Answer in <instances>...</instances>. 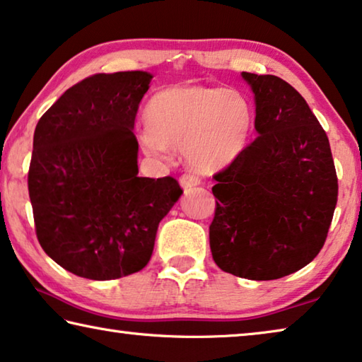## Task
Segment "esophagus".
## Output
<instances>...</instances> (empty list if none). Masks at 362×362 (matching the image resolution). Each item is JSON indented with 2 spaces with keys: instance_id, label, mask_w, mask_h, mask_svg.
Masks as SVG:
<instances>
[{
  "instance_id": "34e87169",
  "label": "esophagus",
  "mask_w": 362,
  "mask_h": 362,
  "mask_svg": "<svg viewBox=\"0 0 362 362\" xmlns=\"http://www.w3.org/2000/svg\"><path fill=\"white\" fill-rule=\"evenodd\" d=\"M199 183H202V179H199V175L194 174V172H185V174L180 177V185L185 188V190L187 188L197 187Z\"/></svg>"
}]
</instances>
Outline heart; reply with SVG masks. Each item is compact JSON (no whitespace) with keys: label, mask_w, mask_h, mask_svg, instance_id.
Instances as JSON below:
<instances>
[{"label":"heart","mask_w":362,"mask_h":362,"mask_svg":"<svg viewBox=\"0 0 362 362\" xmlns=\"http://www.w3.org/2000/svg\"><path fill=\"white\" fill-rule=\"evenodd\" d=\"M139 135L141 151L169 160L182 148L193 168L217 170L232 164L248 145L255 111L242 91L208 85H177L159 91L145 107Z\"/></svg>","instance_id":"1"}]
</instances>
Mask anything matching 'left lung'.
Returning a JSON list of instances; mask_svg holds the SVG:
<instances>
[{
    "label": "left lung",
    "mask_w": 362,
    "mask_h": 362,
    "mask_svg": "<svg viewBox=\"0 0 362 362\" xmlns=\"http://www.w3.org/2000/svg\"><path fill=\"white\" fill-rule=\"evenodd\" d=\"M257 135L212 175V259L223 272L275 280L311 262L325 243L338 179L330 143L305 98L275 76L243 72Z\"/></svg>",
    "instance_id": "obj_1"
}]
</instances>
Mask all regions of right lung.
Segmentation results:
<instances>
[{
  "mask_svg": "<svg viewBox=\"0 0 362 362\" xmlns=\"http://www.w3.org/2000/svg\"><path fill=\"white\" fill-rule=\"evenodd\" d=\"M151 74H96L40 117L28 168L35 233L78 277L135 274L153 255L159 222L182 194L174 177H139L134 129Z\"/></svg>",
  "mask_w": 362,
  "mask_h": 362,
  "instance_id": "right-lung-1",
  "label": "right lung"
}]
</instances>
